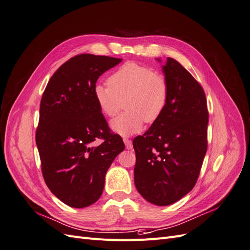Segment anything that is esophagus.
Returning a JSON list of instances; mask_svg holds the SVG:
<instances>
[{
    "instance_id": "obj_1",
    "label": "esophagus",
    "mask_w": 250,
    "mask_h": 250,
    "mask_svg": "<svg viewBox=\"0 0 250 250\" xmlns=\"http://www.w3.org/2000/svg\"><path fill=\"white\" fill-rule=\"evenodd\" d=\"M124 142H125V144L126 149H132V148H133L132 141H131L130 139H128V138H126V137H125V138H124Z\"/></svg>"
}]
</instances>
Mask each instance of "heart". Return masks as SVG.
Instances as JSON below:
<instances>
[{
	"instance_id": "b5f03b06",
	"label": "heart",
	"mask_w": 250,
	"mask_h": 250,
	"mask_svg": "<svg viewBox=\"0 0 250 250\" xmlns=\"http://www.w3.org/2000/svg\"><path fill=\"white\" fill-rule=\"evenodd\" d=\"M93 96L102 113L115 116L112 120L115 133L128 136L141 131L144 124L157 122L164 112L169 96V85L164 75L137 62H126L108 79V85L96 84Z\"/></svg>"
}]
</instances>
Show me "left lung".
Masks as SVG:
<instances>
[{
  "mask_svg": "<svg viewBox=\"0 0 250 250\" xmlns=\"http://www.w3.org/2000/svg\"><path fill=\"white\" fill-rule=\"evenodd\" d=\"M163 72L169 85L166 108L133 141L135 186L156 206L174 204L193 189L208 148V112L203 87L172 58H167Z\"/></svg>",
  "mask_w": 250,
  "mask_h": 250,
  "instance_id": "left-lung-1",
  "label": "left lung"
}]
</instances>
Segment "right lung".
I'll return each mask as SVG.
<instances>
[{"label":"right lung","mask_w":250,"mask_h":250,"mask_svg":"<svg viewBox=\"0 0 250 250\" xmlns=\"http://www.w3.org/2000/svg\"><path fill=\"white\" fill-rule=\"evenodd\" d=\"M123 59L81 54L56 70L40 102L36 146L46 186L62 203L86 208L98 200L104 176L125 149L93 96L100 76ZM103 139L100 146L94 141Z\"/></svg>","instance_id":"1"}]
</instances>
